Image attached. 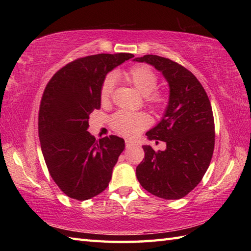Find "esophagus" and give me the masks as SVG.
<instances>
[{
  "label": "esophagus",
  "instance_id": "34e87169",
  "mask_svg": "<svg viewBox=\"0 0 251 251\" xmlns=\"http://www.w3.org/2000/svg\"><path fill=\"white\" fill-rule=\"evenodd\" d=\"M135 142L132 140H129V139H125V146L126 148H130L131 146H134Z\"/></svg>",
  "mask_w": 251,
  "mask_h": 251
}]
</instances>
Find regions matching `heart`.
<instances>
[{
    "label": "heart",
    "instance_id": "b5f03b06",
    "mask_svg": "<svg viewBox=\"0 0 251 251\" xmlns=\"http://www.w3.org/2000/svg\"><path fill=\"white\" fill-rule=\"evenodd\" d=\"M121 76L132 85L138 93L155 105H162L165 99L162 95L154 93L157 87V75L148 66H135L129 70L123 72ZM114 87V79L106 76L101 85L100 99L106 102L110 98ZM150 124V120L145 113H132L128 111H119L111 117V126L115 131L124 136H136Z\"/></svg>",
    "mask_w": 251,
    "mask_h": 251
}]
</instances>
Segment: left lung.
Returning a JSON list of instances; mask_svg holds the SVG:
<instances>
[{"label": "left lung", "mask_w": 251, "mask_h": 251, "mask_svg": "<svg viewBox=\"0 0 251 251\" xmlns=\"http://www.w3.org/2000/svg\"><path fill=\"white\" fill-rule=\"evenodd\" d=\"M146 62L163 74L169 86L162 120L147 132L149 140L166 143L155 152L142 146L145 158L136 168L142 188L165 200H179L201 182L214 153L215 123L210 101L194 74L168 58L145 55Z\"/></svg>", "instance_id": "obj_1"}]
</instances>
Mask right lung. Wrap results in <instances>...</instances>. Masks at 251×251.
Returning a JSON list of instances; mask_svg holds the SVG:
<instances>
[{"mask_svg":"<svg viewBox=\"0 0 251 251\" xmlns=\"http://www.w3.org/2000/svg\"><path fill=\"white\" fill-rule=\"evenodd\" d=\"M132 54H98L61 68L46 85L39 113L42 153L52 180L67 196L86 201L103 192L125 149L117 136L96 140L89 114L100 109L104 78Z\"/></svg>","mask_w":251,"mask_h":251,"instance_id":"add662e5","label":"right lung"}]
</instances>
